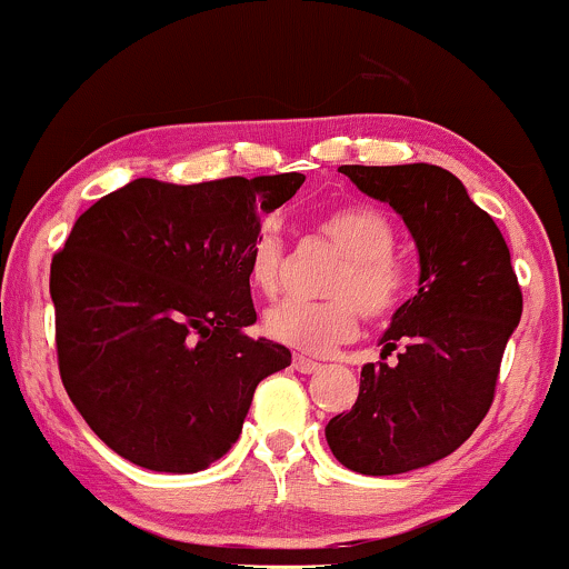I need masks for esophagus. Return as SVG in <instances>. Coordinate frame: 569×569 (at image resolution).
<instances>
[{
	"instance_id": "obj_1",
	"label": "esophagus",
	"mask_w": 569,
	"mask_h": 569,
	"mask_svg": "<svg viewBox=\"0 0 569 569\" xmlns=\"http://www.w3.org/2000/svg\"><path fill=\"white\" fill-rule=\"evenodd\" d=\"M293 369L302 371V375H316V371L321 369V363L312 361V358L307 356H293Z\"/></svg>"
}]
</instances>
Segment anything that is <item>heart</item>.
Masks as SVG:
<instances>
[{
    "label": "heart",
    "mask_w": 569,
    "mask_h": 569,
    "mask_svg": "<svg viewBox=\"0 0 569 569\" xmlns=\"http://www.w3.org/2000/svg\"><path fill=\"white\" fill-rule=\"evenodd\" d=\"M318 232L342 253L326 291L329 299H286L264 316L276 342L302 352H329L358 335L361 312L369 321L393 316L409 289V270L393 251V224L371 206H339L318 219ZM248 280L264 297H276L283 270V246L262 232L248 248Z\"/></svg>",
    "instance_id": "b5f03b06"
}]
</instances>
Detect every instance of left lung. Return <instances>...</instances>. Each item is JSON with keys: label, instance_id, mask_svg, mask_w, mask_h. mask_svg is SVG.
<instances>
[{"label": "left lung", "instance_id": "left-lung-1", "mask_svg": "<svg viewBox=\"0 0 569 569\" xmlns=\"http://www.w3.org/2000/svg\"><path fill=\"white\" fill-rule=\"evenodd\" d=\"M339 173L409 227L420 289L380 339V356L398 361L361 369L356 403L331 417L326 441L356 473H407L452 455L487 417L521 289L498 224L457 176L428 162Z\"/></svg>", "mask_w": 569, "mask_h": 569}]
</instances>
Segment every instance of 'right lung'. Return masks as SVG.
Instances as JSON below:
<instances>
[{
	"instance_id": "obj_1",
	"label": "right lung",
	"mask_w": 569,
	"mask_h": 569,
	"mask_svg": "<svg viewBox=\"0 0 569 569\" xmlns=\"http://www.w3.org/2000/svg\"><path fill=\"white\" fill-rule=\"evenodd\" d=\"M302 173L136 179L71 227L50 264L63 388L90 430L149 471L194 473L238 441L257 385L291 363L257 323L248 248Z\"/></svg>"
}]
</instances>
